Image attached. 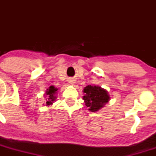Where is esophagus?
Instances as JSON below:
<instances>
[{
    "instance_id": "obj_1",
    "label": "esophagus",
    "mask_w": 156,
    "mask_h": 156,
    "mask_svg": "<svg viewBox=\"0 0 156 156\" xmlns=\"http://www.w3.org/2000/svg\"><path fill=\"white\" fill-rule=\"evenodd\" d=\"M69 83H71V84H73V83H74V81H73V80H72V81H70V82H69Z\"/></svg>"
}]
</instances>
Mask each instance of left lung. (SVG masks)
Wrapping results in <instances>:
<instances>
[{
    "instance_id": "8db88e82",
    "label": "left lung",
    "mask_w": 156,
    "mask_h": 156,
    "mask_svg": "<svg viewBox=\"0 0 156 156\" xmlns=\"http://www.w3.org/2000/svg\"><path fill=\"white\" fill-rule=\"evenodd\" d=\"M83 92V100L89 112H98L110 101L108 91L99 86H87Z\"/></svg>"
}]
</instances>
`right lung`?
<instances>
[{
    "instance_id": "1",
    "label": "right lung",
    "mask_w": 156,
    "mask_h": 156,
    "mask_svg": "<svg viewBox=\"0 0 156 156\" xmlns=\"http://www.w3.org/2000/svg\"><path fill=\"white\" fill-rule=\"evenodd\" d=\"M57 90H58V89L55 88L54 86H51L49 88L47 89V90H46V92H45V94H46L45 105L46 106H49V105H52L53 104V102L55 101V99H56Z\"/></svg>"
}]
</instances>
